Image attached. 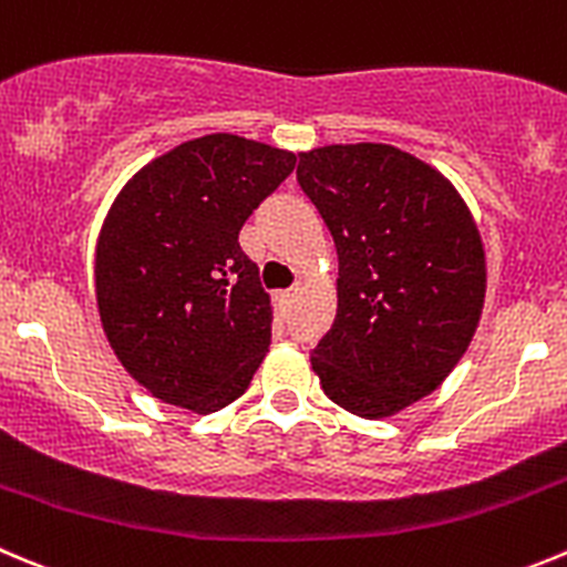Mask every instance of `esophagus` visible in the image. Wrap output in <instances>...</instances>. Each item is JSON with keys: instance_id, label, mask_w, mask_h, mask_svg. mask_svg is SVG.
Here are the masks:
<instances>
[{"instance_id": "esophagus-1", "label": "esophagus", "mask_w": 567, "mask_h": 567, "mask_svg": "<svg viewBox=\"0 0 567 567\" xmlns=\"http://www.w3.org/2000/svg\"><path fill=\"white\" fill-rule=\"evenodd\" d=\"M299 293V285H293V288H288V290H282V293H279V301H282V305H290V301H293V296Z\"/></svg>"}]
</instances>
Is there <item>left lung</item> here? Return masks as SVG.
<instances>
[{"instance_id": "1", "label": "left lung", "mask_w": 567, "mask_h": 567, "mask_svg": "<svg viewBox=\"0 0 567 567\" xmlns=\"http://www.w3.org/2000/svg\"><path fill=\"white\" fill-rule=\"evenodd\" d=\"M338 251V313L310 363L349 414L380 420L431 394L478 327L481 235L431 164L391 145H327L296 167Z\"/></svg>"}]
</instances>
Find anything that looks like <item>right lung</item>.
I'll return each mask as SVG.
<instances>
[{
  "instance_id": "right-lung-1",
  "label": "right lung",
  "mask_w": 567,
  "mask_h": 567,
  "mask_svg": "<svg viewBox=\"0 0 567 567\" xmlns=\"http://www.w3.org/2000/svg\"><path fill=\"white\" fill-rule=\"evenodd\" d=\"M290 151L209 134L153 158L100 229L97 310L114 355L162 403L226 409L271 343V299L240 229L293 173Z\"/></svg>"
}]
</instances>
